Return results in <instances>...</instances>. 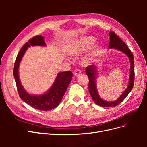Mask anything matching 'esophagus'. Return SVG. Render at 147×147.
<instances>
[{
	"label": "esophagus",
	"instance_id": "1",
	"mask_svg": "<svg viewBox=\"0 0 147 147\" xmlns=\"http://www.w3.org/2000/svg\"><path fill=\"white\" fill-rule=\"evenodd\" d=\"M82 73V72H81V70H80V69H76L75 70V72H74V75H75V76H77V75H79L80 74Z\"/></svg>",
	"mask_w": 147,
	"mask_h": 147
}]
</instances>
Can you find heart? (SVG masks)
I'll return each mask as SVG.
<instances>
[{"mask_svg":"<svg viewBox=\"0 0 147 147\" xmlns=\"http://www.w3.org/2000/svg\"><path fill=\"white\" fill-rule=\"evenodd\" d=\"M96 42V39L92 36H86L80 38L70 43L67 47L66 51L68 55L76 56L82 54L88 50ZM102 52L101 46L97 45L88 53L83 59L84 65H89L94 63L95 59Z\"/></svg>","mask_w":147,"mask_h":147,"instance_id":"heart-1","label":"heart"}]
</instances>
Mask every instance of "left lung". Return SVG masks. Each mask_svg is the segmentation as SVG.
Listing matches in <instances>:
<instances>
[{"instance_id": "1", "label": "left lung", "mask_w": 147, "mask_h": 147, "mask_svg": "<svg viewBox=\"0 0 147 147\" xmlns=\"http://www.w3.org/2000/svg\"><path fill=\"white\" fill-rule=\"evenodd\" d=\"M110 36V43L109 45V48L112 49L114 48L115 50H119L120 51L124 53L130 61V74H129V80L127 86L125 90L122 93L118 98L115 101L109 102L102 99L100 97L98 91H97V86H96V79L97 75V69L98 66L90 65L86 67V74L89 78V92L92 99L95 103L101 107H115L126 98V96L129 94L131 91V90L134 86V56L130 49L127 47L126 43L122 41L118 35H117L112 31L109 32Z\"/></svg>"}]
</instances>
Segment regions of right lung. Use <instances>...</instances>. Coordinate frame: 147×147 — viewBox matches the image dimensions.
I'll return each mask as SVG.
<instances>
[{"label":"right lung","mask_w":147,"mask_h":147,"mask_svg":"<svg viewBox=\"0 0 147 147\" xmlns=\"http://www.w3.org/2000/svg\"><path fill=\"white\" fill-rule=\"evenodd\" d=\"M34 46L45 47L46 43L44 41V37L42 35L35 36L29 40V42L26 43L21 48L15 61L13 75L19 96L22 100L37 110H50L56 108L59 104L67 88L72 80L73 74L70 71L60 72L57 75L54 83L47 92L40 95L29 94L25 90L21 83L19 77V67L26 50L29 47Z\"/></svg>","instance_id":"right-lung-1"}]
</instances>
